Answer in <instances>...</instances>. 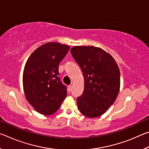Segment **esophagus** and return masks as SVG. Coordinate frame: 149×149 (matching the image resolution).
<instances>
[{"instance_id":"34e87169","label":"esophagus","mask_w":149,"mask_h":149,"mask_svg":"<svg viewBox=\"0 0 149 149\" xmlns=\"http://www.w3.org/2000/svg\"><path fill=\"white\" fill-rule=\"evenodd\" d=\"M72 85H69V86L68 87V92L70 93V92H71V91H72Z\"/></svg>"}]
</instances>
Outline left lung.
<instances>
[{
    "mask_svg": "<svg viewBox=\"0 0 149 149\" xmlns=\"http://www.w3.org/2000/svg\"><path fill=\"white\" fill-rule=\"evenodd\" d=\"M70 52L84 77V91L77 99L78 109L88 118L100 116L114 102L120 91L117 63L99 47L75 46Z\"/></svg>",
    "mask_w": 149,
    "mask_h": 149,
    "instance_id": "1",
    "label": "left lung"
}]
</instances>
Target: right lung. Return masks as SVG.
Returning <instances> with one entry per match:
<instances>
[{
    "mask_svg": "<svg viewBox=\"0 0 149 149\" xmlns=\"http://www.w3.org/2000/svg\"><path fill=\"white\" fill-rule=\"evenodd\" d=\"M70 49L58 42H47L37 48L27 60L23 73L24 94L40 114H54L66 97V87L58 77V65Z\"/></svg>",
    "mask_w": 149,
    "mask_h": 149,
    "instance_id": "right-lung-1",
    "label": "right lung"
}]
</instances>
